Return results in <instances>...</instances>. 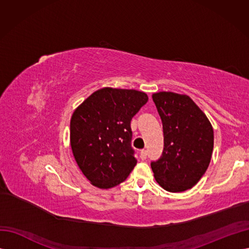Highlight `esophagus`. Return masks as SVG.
I'll return each mask as SVG.
<instances>
[{
  "instance_id": "obj_1",
  "label": "esophagus",
  "mask_w": 249,
  "mask_h": 249,
  "mask_svg": "<svg viewBox=\"0 0 249 249\" xmlns=\"http://www.w3.org/2000/svg\"><path fill=\"white\" fill-rule=\"evenodd\" d=\"M140 158L142 160H145L146 158H147V152L145 149H142L141 152H140Z\"/></svg>"
}]
</instances>
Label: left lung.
Listing matches in <instances>:
<instances>
[{
    "instance_id": "1",
    "label": "left lung",
    "mask_w": 249,
    "mask_h": 249,
    "mask_svg": "<svg viewBox=\"0 0 249 249\" xmlns=\"http://www.w3.org/2000/svg\"><path fill=\"white\" fill-rule=\"evenodd\" d=\"M153 101L162 120L164 148L150 166L163 189L183 192L196 184L209 167L213 127L188 95L162 91L154 93Z\"/></svg>"
}]
</instances>
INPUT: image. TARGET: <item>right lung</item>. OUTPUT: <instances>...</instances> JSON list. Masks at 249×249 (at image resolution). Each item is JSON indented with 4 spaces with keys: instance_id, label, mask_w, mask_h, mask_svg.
Wrapping results in <instances>:
<instances>
[{
    "instance_id": "obj_1",
    "label": "right lung",
    "mask_w": 249,
    "mask_h": 249,
    "mask_svg": "<svg viewBox=\"0 0 249 249\" xmlns=\"http://www.w3.org/2000/svg\"><path fill=\"white\" fill-rule=\"evenodd\" d=\"M134 89L102 88L74 110L71 145L79 168L93 186L108 189L123 183L137 163L131 146V120L147 103Z\"/></svg>"
}]
</instances>
